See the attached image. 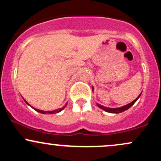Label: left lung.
<instances>
[{"mask_svg":"<svg viewBox=\"0 0 161 161\" xmlns=\"http://www.w3.org/2000/svg\"><path fill=\"white\" fill-rule=\"evenodd\" d=\"M140 95H141V94H140V95H138V97H137V98L135 99L134 101H132V102L130 103V104H126V105H125V106L121 107V108H105V107L102 106V105H100V104H97V106H98L100 108L103 109V110H104L105 111H107V112L114 113V114H118V113H121V112L125 111V110H128V109H129V108H130V107H132V105H133V104H135V103H136V101H137L138 97H140Z\"/></svg>","mask_w":161,"mask_h":161,"instance_id":"1","label":"left lung"}]
</instances>
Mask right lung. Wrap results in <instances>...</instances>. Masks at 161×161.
Returning <instances> with one entry per match:
<instances>
[{"mask_svg": "<svg viewBox=\"0 0 161 161\" xmlns=\"http://www.w3.org/2000/svg\"><path fill=\"white\" fill-rule=\"evenodd\" d=\"M25 102H26V101H25ZM27 104H28V103H27ZM66 106V104L65 105V107H64V108H63L58 109V110H53V111H43V110H37V109H36V108H34V109L36 110H37V111H38L39 113H42V114H57V113H59L60 111H61L62 110H64V108H65Z\"/></svg>", "mask_w": 161, "mask_h": 161, "instance_id": "add662e5", "label": "right lung"}]
</instances>
